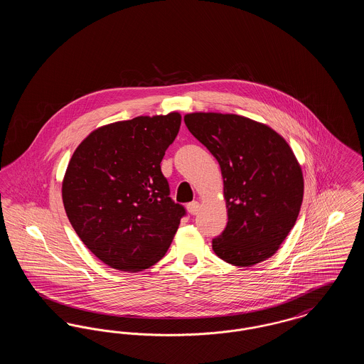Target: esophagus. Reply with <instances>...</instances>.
<instances>
[{
    "label": "esophagus",
    "mask_w": 364,
    "mask_h": 364,
    "mask_svg": "<svg viewBox=\"0 0 364 364\" xmlns=\"http://www.w3.org/2000/svg\"><path fill=\"white\" fill-rule=\"evenodd\" d=\"M187 210H188V213L190 214H196L198 213V210H199V202H196V200H193V202H190L188 205H187Z\"/></svg>",
    "instance_id": "obj_1"
}]
</instances>
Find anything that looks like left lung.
I'll return each instance as SVG.
<instances>
[{
    "mask_svg": "<svg viewBox=\"0 0 364 364\" xmlns=\"http://www.w3.org/2000/svg\"><path fill=\"white\" fill-rule=\"evenodd\" d=\"M191 134L215 156L224 177L228 224L213 239L217 257L235 266L270 258L297 220L303 174L276 131L237 114L191 113Z\"/></svg>",
    "mask_w": 364,
    "mask_h": 364,
    "instance_id": "1",
    "label": "left lung"
}]
</instances>
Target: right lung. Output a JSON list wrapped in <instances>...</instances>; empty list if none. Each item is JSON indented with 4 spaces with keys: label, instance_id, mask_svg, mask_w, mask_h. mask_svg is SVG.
<instances>
[{
    "label": "right lung",
    "instance_id": "right-lung-1",
    "mask_svg": "<svg viewBox=\"0 0 364 364\" xmlns=\"http://www.w3.org/2000/svg\"><path fill=\"white\" fill-rule=\"evenodd\" d=\"M181 116H140L105 125L75 150L63 202L77 236L113 269L140 272L162 259L187 211L174 203L161 161Z\"/></svg>",
    "mask_w": 364,
    "mask_h": 364
}]
</instances>
